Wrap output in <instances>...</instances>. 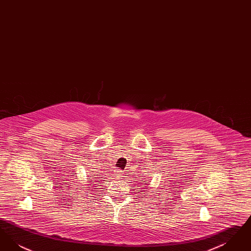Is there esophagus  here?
<instances>
[{
	"label": "esophagus",
	"mask_w": 251,
	"mask_h": 251,
	"mask_svg": "<svg viewBox=\"0 0 251 251\" xmlns=\"http://www.w3.org/2000/svg\"><path fill=\"white\" fill-rule=\"evenodd\" d=\"M119 171H120V170H119ZM118 177H119V178H121V177H122V174H121V173H120V174L118 175Z\"/></svg>",
	"instance_id": "esophagus-1"
}]
</instances>
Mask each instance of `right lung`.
<instances>
[{"mask_svg":"<svg viewBox=\"0 0 251 251\" xmlns=\"http://www.w3.org/2000/svg\"><path fill=\"white\" fill-rule=\"evenodd\" d=\"M92 181H94V180H93V179H92Z\"/></svg>","mask_w":251,"mask_h":251,"instance_id":"1","label":"right lung"}]
</instances>
